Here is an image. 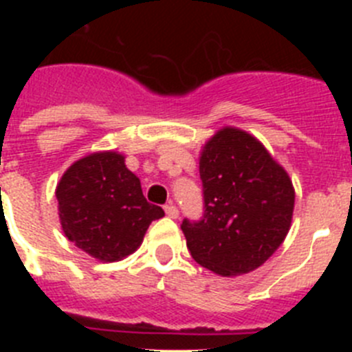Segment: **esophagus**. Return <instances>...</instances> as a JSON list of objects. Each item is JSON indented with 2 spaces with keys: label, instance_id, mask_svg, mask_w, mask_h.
Segmentation results:
<instances>
[{
  "label": "esophagus",
  "instance_id": "esophagus-1",
  "mask_svg": "<svg viewBox=\"0 0 352 352\" xmlns=\"http://www.w3.org/2000/svg\"><path fill=\"white\" fill-rule=\"evenodd\" d=\"M164 210H166V214L169 217V219H178L179 211H178V208L174 206V204H166V206H164Z\"/></svg>",
  "mask_w": 352,
  "mask_h": 352
}]
</instances>
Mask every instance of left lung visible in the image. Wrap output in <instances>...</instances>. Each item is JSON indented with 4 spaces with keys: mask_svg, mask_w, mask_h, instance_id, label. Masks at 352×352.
Segmentation results:
<instances>
[{
    "mask_svg": "<svg viewBox=\"0 0 352 352\" xmlns=\"http://www.w3.org/2000/svg\"><path fill=\"white\" fill-rule=\"evenodd\" d=\"M199 173L203 219L182 223L190 256L220 276L263 266L291 229L294 186L287 170L254 135L223 126L201 149Z\"/></svg>",
    "mask_w": 352,
    "mask_h": 352,
    "instance_id": "8db88e82",
    "label": "left lung"
}]
</instances>
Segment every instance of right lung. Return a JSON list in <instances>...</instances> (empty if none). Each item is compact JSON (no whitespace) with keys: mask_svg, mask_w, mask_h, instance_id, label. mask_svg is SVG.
<instances>
[{"mask_svg":"<svg viewBox=\"0 0 352 352\" xmlns=\"http://www.w3.org/2000/svg\"><path fill=\"white\" fill-rule=\"evenodd\" d=\"M68 241L100 263L125 259L141 247L149 223L164 217L149 204L125 155L95 151L74 162L56 186Z\"/></svg>","mask_w":352,"mask_h":352,"instance_id":"right-lung-1","label":"right lung"}]
</instances>
